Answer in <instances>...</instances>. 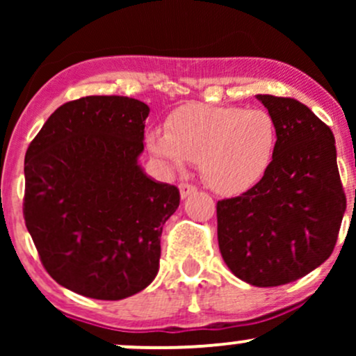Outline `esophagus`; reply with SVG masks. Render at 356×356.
<instances>
[{"label":"esophagus","instance_id":"esophagus-1","mask_svg":"<svg viewBox=\"0 0 356 356\" xmlns=\"http://www.w3.org/2000/svg\"><path fill=\"white\" fill-rule=\"evenodd\" d=\"M179 191H181V197L182 199H187V197H189V195H192L195 191H197V187L192 186V184L182 182L181 186H179Z\"/></svg>","mask_w":356,"mask_h":356}]
</instances>
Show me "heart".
I'll list each match as a JSON object with an SVG mask.
<instances>
[{"instance_id": "1", "label": "heart", "mask_w": 356, "mask_h": 356, "mask_svg": "<svg viewBox=\"0 0 356 356\" xmlns=\"http://www.w3.org/2000/svg\"><path fill=\"white\" fill-rule=\"evenodd\" d=\"M149 152L170 172L199 162L204 181L222 195L243 194L263 181L276 154L277 125L263 108L191 104L154 127Z\"/></svg>"}]
</instances>
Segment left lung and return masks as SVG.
Listing matches in <instances>:
<instances>
[{"label": "left lung", "instance_id": "8db88e82", "mask_svg": "<svg viewBox=\"0 0 356 356\" xmlns=\"http://www.w3.org/2000/svg\"><path fill=\"white\" fill-rule=\"evenodd\" d=\"M256 99L276 120V154L263 181L218 202V241L232 275L269 288L328 259L346 199L330 127L295 99Z\"/></svg>", "mask_w": 356, "mask_h": 356}]
</instances>
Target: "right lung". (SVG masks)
Wrapping results in <instances>:
<instances>
[{"mask_svg": "<svg viewBox=\"0 0 356 356\" xmlns=\"http://www.w3.org/2000/svg\"><path fill=\"white\" fill-rule=\"evenodd\" d=\"M149 105L92 95L48 117L24 155L26 229L56 283L93 300H124L155 280L175 186L138 164Z\"/></svg>", "mask_w": 356, "mask_h": 356, "instance_id": "add662e5", "label": "right lung"}]
</instances>
